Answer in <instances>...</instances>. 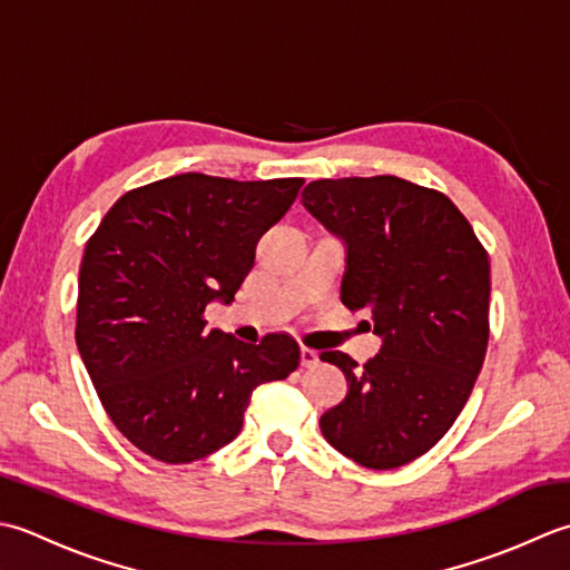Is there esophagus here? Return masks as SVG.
Segmentation results:
<instances>
[{"label": "esophagus", "instance_id": "34e87169", "mask_svg": "<svg viewBox=\"0 0 570 570\" xmlns=\"http://www.w3.org/2000/svg\"><path fill=\"white\" fill-rule=\"evenodd\" d=\"M299 362H302V366H305V368H312V366H317L320 354L315 350H309V346H302V350H299Z\"/></svg>", "mask_w": 570, "mask_h": 570}]
</instances>
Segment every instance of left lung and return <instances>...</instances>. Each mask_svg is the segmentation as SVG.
I'll list each match as a JSON object with an SVG mask.
<instances>
[{
    "instance_id": "1",
    "label": "left lung",
    "mask_w": 570,
    "mask_h": 570,
    "mask_svg": "<svg viewBox=\"0 0 570 570\" xmlns=\"http://www.w3.org/2000/svg\"><path fill=\"white\" fill-rule=\"evenodd\" d=\"M302 204L346 243L342 302L383 344L358 366L322 352L350 391L322 435L368 470L425 455L468 403L490 342V255L445 194L391 174L309 181Z\"/></svg>"
}]
</instances>
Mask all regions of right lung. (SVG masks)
Wrapping results in <instances>:
<instances>
[{
	"label": "right lung",
	"mask_w": 570,
	"mask_h": 570,
	"mask_svg": "<svg viewBox=\"0 0 570 570\" xmlns=\"http://www.w3.org/2000/svg\"><path fill=\"white\" fill-rule=\"evenodd\" d=\"M302 184L177 174L122 194L88 238L76 344L102 409L145 455H212L240 433L253 391L297 368L289 334L243 344L206 330L204 312L234 299Z\"/></svg>",
	"instance_id": "obj_1"
}]
</instances>
